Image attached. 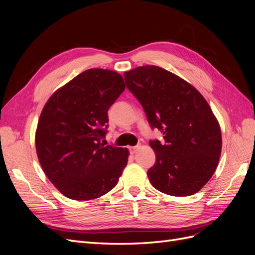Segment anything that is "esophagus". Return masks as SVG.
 I'll list each match as a JSON object with an SVG mask.
<instances>
[{
    "label": "esophagus",
    "mask_w": 255,
    "mask_h": 255,
    "mask_svg": "<svg viewBox=\"0 0 255 255\" xmlns=\"http://www.w3.org/2000/svg\"><path fill=\"white\" fill-rule=\"evenodd\" d=\"M138 149H139V146H138V145L130 146V148H129V152H130V154H135V153L138 151Z\"/></svg>",
    "instance_id": "1"
}]
</instances>
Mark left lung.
Returning a JSON list of instances; mask_svg holds the SVG:
<instances>
[{
    "label": "left lung",
    "instance_id": "left-lung-1",
    "mask_svg": "<svg viewBox=\"0 0 255 255\" xmlns=\"http://www.w3.org/2000/svg\"><path fill=\"white\" fill-rule=\"evenodd\" d=\"M123 75L150 127L164 135L163 142L150 140L156 156L148 170L152 186L175 197L196 194L221 153V130L210 105L194 86L160 67H137Z\"/></svg>",
    "mask_w": 255,
    "mask_h": 255
}]
</instances>
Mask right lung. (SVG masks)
<instances>
[{"label":"right lung","instance_id":"obj_1","mask_svg":"<svg viewBox=\"0 0 255 255\" xmlns=\"http://www.w3.org/2000/svg\"><path fill=\"white\" fill-rule=\"evenodd\" d=\"M126 88L122 76L89 69L54 92L38 121L35 143L45 175L69 199L86 201L117 185L128 150L104 145L110 107Z\"/></svg>","mask_w":255,"mask_h":255}]
</instances>
